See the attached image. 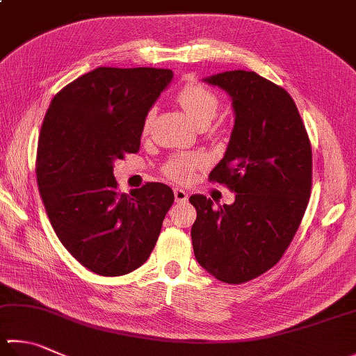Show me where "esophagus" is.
<instances>
[{
    "mask_svg": "<svg viewBox=\"0 0 356 356\" xmlns=\"http://www.w3.org/2000/svg\"><path fill=\"white\" fill-rule=\"evenodd\" d=\"M173 195H175L177 203H183V201H186L187 198H189V195H187V192L183 191V189H173Z\"/></svg>",
    "mask_w": 356,
    "mask_h": 356,
    "instance_id": "obj_1",
    "label": "esophagus"
}]
</instances>
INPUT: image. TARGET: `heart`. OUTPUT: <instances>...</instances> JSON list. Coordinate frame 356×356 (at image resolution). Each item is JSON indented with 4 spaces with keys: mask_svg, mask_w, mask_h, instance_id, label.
<instances>
[{
    "mask_svg": "<svg viewBox=\"0 0 356 356\" xmlns=\"http://www.w3.org/2000/svg\"><path fill=\"white\" fill-rule=\"evenodd\" d=\"M177 100L193 124L197 127L209 125L211 120L217 116L220 100L213 91L198 82H189L181 86L177 92ZM150 115L144 120V129H149ZM206 159L193 153V155L172 156L163 167V173L167 179L175 183H186L193 175V170L203 167Z\"/></svg>",
    "mask_w": 356,
    "mask_h": 356,
    "instance_id": "1",
    "label": "heart"
}]
</instances>
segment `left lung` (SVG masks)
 Returning a JSON list of instances; mask_svg holds the SVG:
<instances>
[{
  "label": "left lung",
  "instance_id": "obj_1",
  "mask_svg": "<svg viewBox=\"0 0 356 356\" xmlns=\"http://www.w3.org/2000/svg\"><path fill=\"white\" fill-rule=\"evenodd\" d=\"M232 99L236 122L209 179L236 192L213 207L192 195L191 236L198 264L225 284H243L277 264L296 234L312 192V145L288 92L254 71L204 79Z\"/></svg>",
  "mask_w": 356,
  "mask_h": 356
}]
</instances>
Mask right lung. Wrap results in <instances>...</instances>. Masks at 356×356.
<instances>
[{"label": "right lung", "instance_id": "1", "mask_svg": "<svg viewBox=\"0 0 356 356\" xmlns=\"http://www.w3.org/2000/svg\"><path fill=\"white\" fill-rule=\"evenodd\" d=\"M173 72L105 68L68 83L54 99L37 149V183L58 240L99 276L135 271L150 257L173 192L147 183L118 191L113 163L139 152L144 120Z\"/></svg>", "mask_w": 356, "mask_h": 356}]
</instances>
